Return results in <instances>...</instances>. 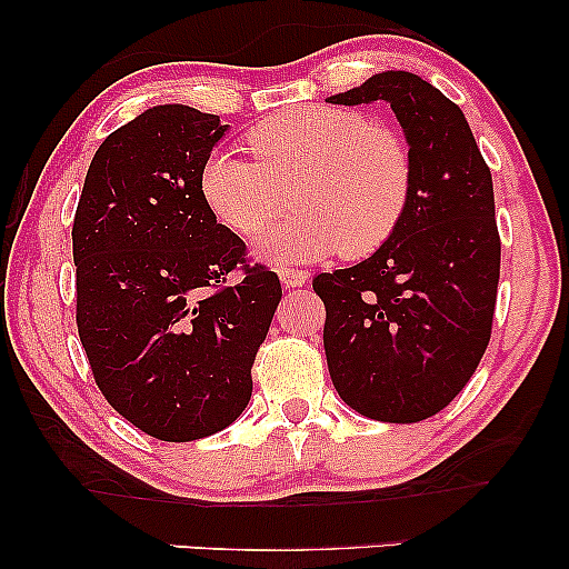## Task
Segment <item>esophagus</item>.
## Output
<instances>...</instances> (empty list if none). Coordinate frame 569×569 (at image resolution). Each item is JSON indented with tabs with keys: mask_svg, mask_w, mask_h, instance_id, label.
Instances as JSON below:
<instances>
[{
	"mask_svg": "<svg viewBox=\"0 0 569 569\" xmlns=\"http://www.w3.org/2000/svg\"><path fill=\"white\" fill-rule=\"evenodd\" d=\"M279 279H282L284 287H302L308 282V274L302 269H279Z\"/></svg>",
	"mask_w": 569,
	"mask_h": 569,
	"instance_id": "34e87169",
	"label": "esophagus"
}]
</instances>
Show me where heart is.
I'll list each match as a JSON object with an SVG mask.
<instances>
[{"mask_svg": "<svg viewBox=\"0 0 569 569\" xmlns=\"http://www.w3.org/2000/svg\"><path fill=\"white\" fill-rule=\"evenodd\" d=\"M256 160L214 150L199 173L204 204L224 228L256 238L284 209V189L300 212L256 246L267 263H300L378 251L407 214L415 168L403 139L368 116L331 106H302L248 131Z\"/></svg>", "mask_w": 569, "mask_h": 569, "instance_id": "obj_1", "label": "heart"}]
</instances>
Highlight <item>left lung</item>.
I'll return each mask as SVG.
<instances>
[{
    "mask_svg": "<svg viewBox=\"0 0 569 569\" xmlns=\"http://www.w3.org/2000/svg\"><path fill=\"white\" fill-rule=\"evenodd\" d=\"M386 100L415 186L370 259L318 274L323 349L341 401L378 422H422L461 393L489 345L500 282L492 173L453 100L419 74H372L329 103Z\"/></svg>",
    "mask_w": 569,
    "mask_h": 569,
    "instance_id": "1",
    "label": "left lung"
}]
</instances>
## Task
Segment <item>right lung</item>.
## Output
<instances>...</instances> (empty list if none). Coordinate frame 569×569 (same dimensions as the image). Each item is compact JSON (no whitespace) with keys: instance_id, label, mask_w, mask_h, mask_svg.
Wrapping results in <instances>:
<instances>
[{"instance_id":"obj_1","label":"right lung","mask_w":569,"mask_h":569,"mask_svg":"<svg viewBox=\"0 0 569 569\" xmlns=\"http://www.w3.org/2000/svg\"><path fill=\"white\" fill-rule=\"evenodd\" d=\"M228 131L168 103L98 147L77 204V331L106 401L152 438L224 430L251 401V368L282 300L261 263L238 286L246 243L217 222L199 173Z\"/></svg>"}]
</instances>
